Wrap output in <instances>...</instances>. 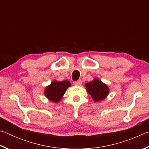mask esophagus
I'll return each mask as SVG.
<instances>
[{
	"label": "esophagus",
	"instance_id": "1",
	"mask_svg": "<svg viewBox=\"0 0 149 149\" xmlns=\"http://www.w3.org/2000/svg\"><path fill=\"white\" fill-rule=\"evenodd\" d=\"M73 84H74V85H81L82 84V82H81V80L79 79V80L77 81H74Z\"/></svg>",
	"mask_w": 149,
	"mask_h": 149
}]
</instances>
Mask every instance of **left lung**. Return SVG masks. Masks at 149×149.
<instances>
[{"mask_svg":"<svg viewBox=\"0 0 149 149\" xmlns=\"http://www.w3.org/2000/svg\"><path fill=\"white\" fill-rule=\"evenodd\" d=\"M89 94L95 102L104 99L109 92L108 87L98 79L87 83L85 85Z\"/></svg>","mask_w":149,"mask_h":149,"instance_id":"1","label":"left lung"}]
</instances>
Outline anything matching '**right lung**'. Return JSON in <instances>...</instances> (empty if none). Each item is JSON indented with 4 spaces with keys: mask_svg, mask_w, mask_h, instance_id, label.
Returning <instances> with one entry per match:
<instances>
[{
    "mask_svg": "<svg viewBox=\"0 0 149 149\" xmlns=\"http://www.w3.org/2000/svg\"><path fill=\"white\" fill-rule=\"evenodd\" d=\"M70 85H71L70 82L67 80L62 81H54L50 85L45 89V95L51 101L58 102L62 99L65 91Z\"/></svg>",
    "mask_w": 149,
    "mask_h": 149,
    "instance_id": "right-lung-1",
    "label": "right lung"
}]
</instances>
